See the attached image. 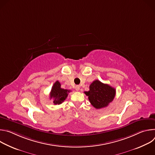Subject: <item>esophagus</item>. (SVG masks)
<instances>
[{"instance_id":"34e87169","label":"esophagus","mask_w":155,"mask_h":155,"mask_svg":"<svg viewBox=\"0 0 155 155\" xmlns=\"http://www.w3.org/2000/svg\"><path fill=\"white\" fill-rule=\"evenodd\" d=\"M75 90L77 91H79L80 90V86L79 85H77V86H75Z\"/></svg>"}]
</instances>
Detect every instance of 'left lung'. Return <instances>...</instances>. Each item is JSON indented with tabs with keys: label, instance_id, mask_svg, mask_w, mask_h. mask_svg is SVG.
Masks as SVG:
<instances>
[{
	"label": "left lung",
	"instance_id": "8db88e82",
	"mask_svg": "<svg viewBox=\"0 0 155 155\" xmlns=\"http://www.w3.org/2000/svg\"><path fill=\"white\" fill-rule=\"evenodd\" d=\"M91 105L97 109L106 107L113 101L116 94L114 87L100 81L94 80L90 86L89 91L84 92Z\"/></svg>",
	"mask_w": 155,
	"mask_h": 155
}]
</instances>
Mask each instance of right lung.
Instances as JSON below:
<instances>
[{"instance_id":"obj_1","label":"right lung","mask_w":155,"mask_h":155,"mask_svg":"<svg viewBox=\"0 0 155 155\" xmlns=\"http://www.w3.org/2000/svg\"><path fill=\"white\" fill-rule=\"evenodd\" d=\"M71 90H64L61 87V83L56 81L52 88L50 94V99H53V103L54 105H59L62 104L68 96V93Z\"/></svg>"}]
</instances>
